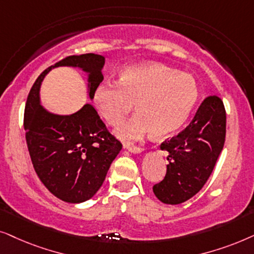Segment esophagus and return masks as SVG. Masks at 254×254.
Listing matches in <instances>:
<instances>
[{
	"mask_svg": "<svg viewBox=\"0 0 254 254\" xmlns=\"http://www.w3.org/2000/svg\"><path fill=\"white\" fill-rule=\"evenodd\" d=\"M125 147H127L130 152H132V153H140V152L144 151V148L141 146H137V145H132V144H127L125 145Z\"/></svg>",
	"mask_w": 254,
	"mask_h": 254,
	"instance_id": "1",
	"label": "esophagus"
}]
</instances>
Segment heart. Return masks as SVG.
<instances>
[{
    "label": "heart",
    "mask_w": 254,
    "mask_h": 254,
    "mask_svg": "<svg viewBox=\"0 0 254 254\" xmlns=\"http://www.w3.org/2000/svg\"><path fill=\"white\" fill-rule=\"evenodd\" d=\"M197 96L198 87L191 75L146 64L124 68L118 83H100L93 93V102L100 116L114 127L136 104L139 114L117 130L123 139H134L150 130L161 138L177 132L186 123Z\"/></svg>",
    "instance_id": "1"
}]
</instances>
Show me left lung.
<instances>
[{
    "instance_id": "left-lung-1",
    "label": "left lung",
    "mask_w": 254,
    "mask_h": 254,
    "mask_svg": "<svg viewBox=\"0 0 254 254\" xmlns=\"http://www.w3.org/2000/svg\"><path fill=\"white\" fill-rule=\"evenodd\" d=\"M225 133L223 101L209 95L188 127L161 144V150L168 152V165L165 178L153 186L159 200L166 204H180L197 194L214 170L224 146Z\"/></svg>"
}]
</instances>
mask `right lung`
Returning <instances> with one entry per match:
<instances>
[{"label":"right lung","mask_w":254,"mask_h":254,"mask_svg":"<svg viewBox=\"0 0 254 254\" xmlns=\"http://www.w3.org/2000/svg\"><path fill=\"white\" fill-rule=\"evenodd\" d=\"M79 67L88 73L89 97L103 81L104 57L69 56L50 66L30 90L24 110L25 139L35 171L54 196L68 203L92 198L102 186L122 143L109 132L92 104L75 114L54 115L40 106V83L54 67Z\"/></svg>","instance_id":"right-lung-1"}]
</instances>
